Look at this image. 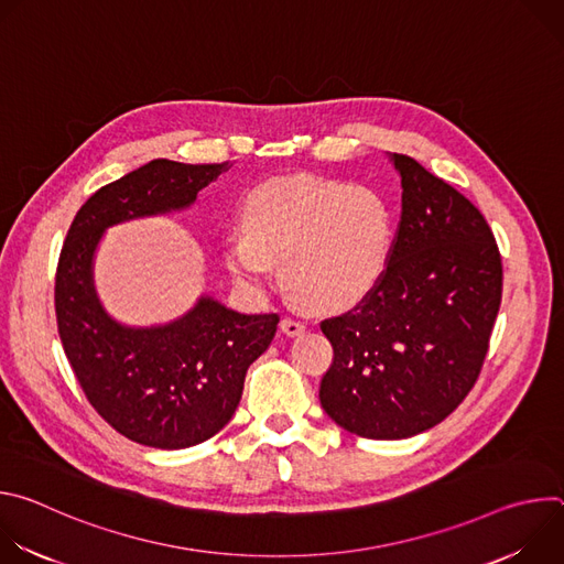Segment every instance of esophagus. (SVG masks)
Returning <instances> with one entry per match:
<instances>
[{"mask_svg": "<svg viewBox=\"0 0 564 564\" xmlns=\"http://www.w3.org/2000/svg\"><path fill=\"white\" fill-rule=\"evenodd\" d=\"M281 330L288 335V337H296L305 330V324L301 318H294V316H283L281 318Z\"/></svg>", "mask_w": 564, "mask_h": 564, "instance_id": "obj_1", "label": "esophagus"}]
</instances>
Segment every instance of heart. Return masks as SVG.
<instances>
[{
	"mask_svg": "<svg viewBox=\"0 0 564 564\" xmlns=\"http://www.w3.org/2000/svg\"><path fill=\"white\" fill-rule=\"evenodd\" d=\"M246 229L227 240L225 259L246 285H261L283 261L290 290L314 307L352 305L383 276L394 223L370 187L316 176L283 178L257 189Z\"/></svg>",
	"mask_w": 564,
	"mask_h": 564,
	"instance_id": "obj_1",
	"label": "heart"
}]
</instances>
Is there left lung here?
Wrapping results in <instances>:
<instances>
[{"label": "left lung", "mask_w": 564, "mask_h": 564, "mask_svg": "<svg viewBox=\"0 0 564 564\" xmlns=\"http://www.w3.org/2000/svg\"><path fill=\"white\" fill-rule=\"evenodd\" d=\"M392 160L404 192L388 268L355 307L321 321L335 350L321 406L368 440L413 437L462 404L502 301L487 218L415 158Z\"/></svg>", "instance_id": "left-lung-1"}]
</instances>
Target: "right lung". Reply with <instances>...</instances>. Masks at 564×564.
Here are the masks:
<instances>
[{"instance_id":"1","label":"right lung","mask_w":564,"mask_h":564,"mask_svg":"<svg viewBox=\"0 0 564 564\" xmlns=\"http://www.w3.org/2000/svg\"><path fill=\"white\" fill-rule=\"evenodd\" d=\"M229 165L167 158L100 187L75 214L55 272V318L66 359L89 404L131 442L187 448L234 415L246 372L274 339L279 314L200 303L163 328L118 326L100 307L91 259L109 225L187 207Z\"/></svg>"}]
</instances>
